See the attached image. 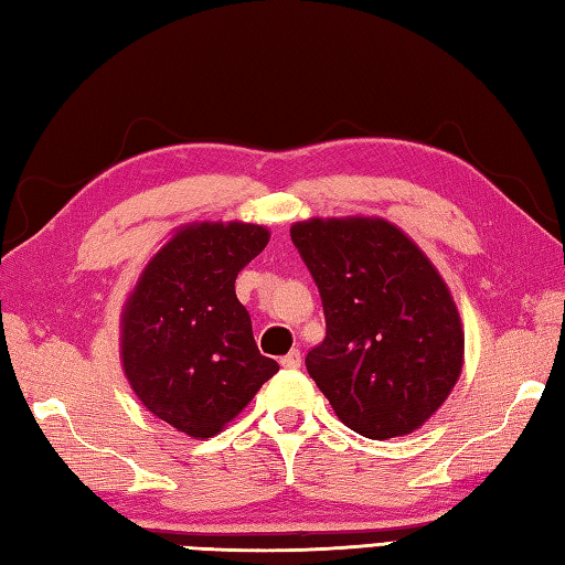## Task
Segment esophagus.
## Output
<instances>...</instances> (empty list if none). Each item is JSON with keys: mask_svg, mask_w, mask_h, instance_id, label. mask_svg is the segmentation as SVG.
<instances>
[{"mask_svg": "<svg viewBox=\"0 0 565 565\" xmlns=\"http://www.w3.org/2000/svg\"><path fill=\"white\" fill-rule=\"evenodd\" d=\"M280 364H282V369H300V364H302L300 349H292L290 354H285V356L280 359Z\"/></svg>", "mask_w": 565, "mask_h": 565, "instance_id": "obj_1", "label": "esophagus"}]
</instances>
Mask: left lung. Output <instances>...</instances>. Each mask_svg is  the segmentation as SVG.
<instances>
[{"instance_id": "8db88e82", "label": "left lung", "mask_w": 565, "mask_h": 565, "mask_svg": "<svg viewBox=\"0 0 565 565\" xmlns=\"http://www.w3.org/2000/svg\"><path fill=\"white\" fill-rule=\"evenodd\" d=\"M290 236L324 307V342L305 356L319 391L364 438L413 433L462 371L460 315L438 270L381 218H312Z\"/></svg>"}]
</instances>
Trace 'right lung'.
<instances>
[{"instance_id": "add662e5", "label": "right lung", "mask_w": 565, "mask_h": 565, "mask_svg": "<svg viewBox=\"0 0 565 565\" xmlns=\"http://www.w3.org/2000/svg\"><path fill=\"white\" fill-rule=\"evenodd\" d=\"M268 246L253 223L179 231L147 265L122 315V366L147 411L211 438L248 406L278 361L263 356L236 297L238 273Z\"/></svg>"}]
</instances>
